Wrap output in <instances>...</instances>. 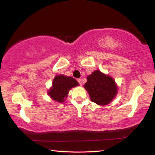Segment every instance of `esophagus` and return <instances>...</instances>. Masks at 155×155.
I'll return each mask as SVG.
<instances>
[{
  "label": "esophagus",
  "instance_id": "34e87169",
  "mask_svg": "<svg viewBox=\"0 0 155 155\" xmlns=\"http://www.w3.org/2000/svg\"><path fill=\"white\" fill-rule=\"evenodd\" d=\"M77 81L78 82V83H79V85H82L83 83H82V81H81V79H80V78H78V79H77Z\"/></svg>",
  "mask_w": 155,
  "mask_h": 155
}]
</instances>
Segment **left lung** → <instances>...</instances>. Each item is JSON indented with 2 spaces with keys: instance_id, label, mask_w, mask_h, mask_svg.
Segmentation results:
<instances>
[{
  "instance_id": "obj_1",
  "label": "left lung",
  "mask_w": 155,
  "mask_h": 155,
  "mask_svg": "<svg viewBox=\"0 0 155 155\" xmlns=\"http://www.w3.org/2000/svg\"><path fill=\"white\" fill-rule=\"evenodd\" d=\"M83 87L88 92L91 101L101 106L111 103L118 91L114 78L99 70H95L87 76V82Z\"/></svg>"
}]
</instances>
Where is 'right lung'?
Here are the masks:
<instances>
[{
	"instance_id": "1",
	"label": "right lung",
	"mask_w": 155,
	"mask_h": 155,
	"mask_svg": "<svg viewBox=\"0 0 155 155\" xmlns=\"http://www.w3.org/2000/svg\"><path fill=\"white\" fill-rule=\"evenodd\" d=\"M78 85L77 81L72 77L56 75L52 81V86L48 90V95L54 101L62 103L66 100L70 89Z\"/></svg>"
}]
</instances>
